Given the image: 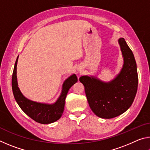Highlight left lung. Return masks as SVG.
Instances as JSON below:
<instances>
[{"instance_id":"obj_1","label":"left lung","mask_w":150,"mask_h":150,"mask_svg":"<svg viewBox=\"0 0 150 150\" xmlns=\"http://www.w3.org/2000/svg\"><path fill=\"white\" fill-rule=\"evenodd\" d=\"M124 65L115 79L104 83L93 77L82 76L79 81L91 110L98 117L112 118L122 115L132 105L138 89V77L135 58L125 40H118Z\"/></svg>"}]
</instances>
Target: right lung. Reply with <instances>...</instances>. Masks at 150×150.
<instances>
[{
	"mask_svg": "<svg viewBox=\"0 0 150 150\" xmlns=\"http://www.w3.org/2000/svg\"><path fill=\"white\" fill-rule=\"evenodd\" d=\"M18 58V57L15 62L12 77V92L18 105L29 117L38 123L47 124L59 120L64 110L66 96L71 86L77 81V76L73 74L65 81L62 94L56 103L53 105H47L34 102L24 96L18 87L16 78Z\"/></svg>",
	"mask_w": 150,
	"mask_h": 150,
	"instance_id": "obj_1",
	"label": "right lung"
}]
</instances>
